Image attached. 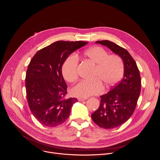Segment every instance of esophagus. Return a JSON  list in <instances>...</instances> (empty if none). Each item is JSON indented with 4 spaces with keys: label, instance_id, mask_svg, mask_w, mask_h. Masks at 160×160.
Returning <instances> with one entry per match:
<instances>
[{
    "label": "esophagus",
    "instance_id": "esophagus-1",
    "mask_svg": "<svg viewBox=\"0 0 160 160\" xmlns=\"http://www.w3.org/2000/svg\"><path fill=\"white\" fill-rule=\"evenodd\" d=\"M87 99L85 98V99H83V98H78V101H80V102H81V101H85Z\"/></svg>",
    "mask_w": 160,
    "mask_h": 160
}]
</instances>
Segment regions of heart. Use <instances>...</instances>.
<instances>
[{"instance_id": "heart-1", "label": "heart", "mask_w": 160, "mask_h": 160, "mask_svg": "<svg viewBox=\"0 0 160 160\" xmlns=\"http://www.w3.org/2000/svg\"><path fill=\"white\" fill-rule=\"evenodd\" d=\"M83 55L95 66L91 82L82 81L71 88V94L78 98L85 99L89 96L101 94L104 87L109 88L117 84L123 77L124 63L120 56L110 54L99 46L90 48L83 52ZM79 59L72 54L64 61L62 66V74L68 82H74L78 78Z\"/></svg>"}]
</instances>
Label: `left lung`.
<instances>
[{"label":"left lung","instance_id":"obj_1","mask_svg":"<svg viewBox=\"0 0 160 160\" xmlns=\"http://www.w3.org/2000/svg\"><path fill=\"white\" fill-rule=\"evenodd\" d=\"M122 58L124 75L120 82L101 96L99 108L92 114V120L104 129L118 127L132 115L141 93V78L137 64L129 52L109 40L96 41Z\"/></svg>","mask_w":160,"mask_h":160}]
</instances>
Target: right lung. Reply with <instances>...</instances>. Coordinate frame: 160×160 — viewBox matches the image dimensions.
<instances>
[{
  "label": "right lung",
  "mask_w": 160,
  "mask_h": 160,
  "mask_svg": "<svg viewBox=\"0 0 160 160\" xmlns=\"http://www.w3.org/2000/svg\"><path fill=\"white\" fill-rule=\"evenodd\" d=\"M87 42L57 41L38 51L28 64L25 87L29 108L45 127H54L69 117L77 98L64 99L67 85L62 74L66 59Z\"/></svg>",
  "instance_id": "1"
}]
</instances>
